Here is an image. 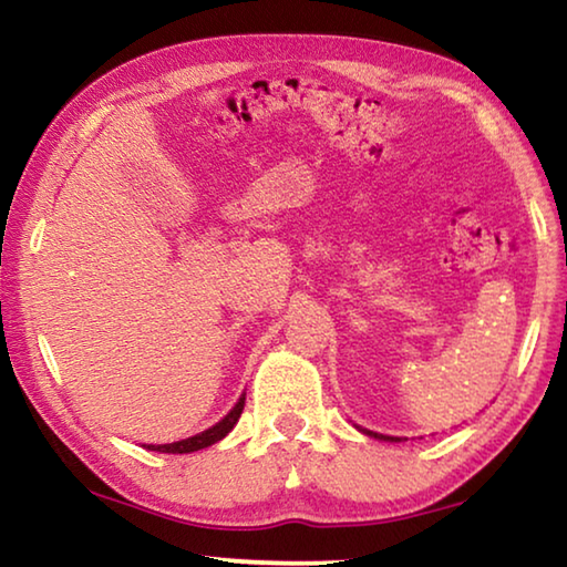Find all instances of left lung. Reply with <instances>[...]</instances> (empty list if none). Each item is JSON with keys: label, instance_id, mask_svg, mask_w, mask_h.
Masks as SVG:
<instances>
[{"label": "left lung", "instance_id": "1", "mask_svg": "<svg viewBox=\"0 0 567 567\" xmlns=\"http://www.w3.org/2000/svg\"><path fill=\"white\" fill-rule=\"evenodd\" d=\"M362 433H364V435H372V437H380V440H392V443H395V440H398V437H385V435H378V433H372V430H362Z\"/></svg>", "mask_w": 567, "mask_h": 567}]
</instances>
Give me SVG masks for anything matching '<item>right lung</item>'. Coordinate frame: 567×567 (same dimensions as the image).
<instances>
[{"label": "right lung", "mask_w": 567, "mask_h": 567, "mask_svg": "<svg viewBox=\"0 0 567 567\" xmlns=\"http://www.w3.org/2000/svg\"><path fill=\"white\" fill-rule=\"evenodd\" d=\"M243 408H245V398H239L237 405L227 412V415L213 425L205 433H199L195 437H187V440H179V443H169V445H147V450H157V453H195V450H203L215 445L217 440H223L229 430L237 425L239 415H243Z\"/></svg>", "instance_id": "right-lung-1"}]
</instances>
